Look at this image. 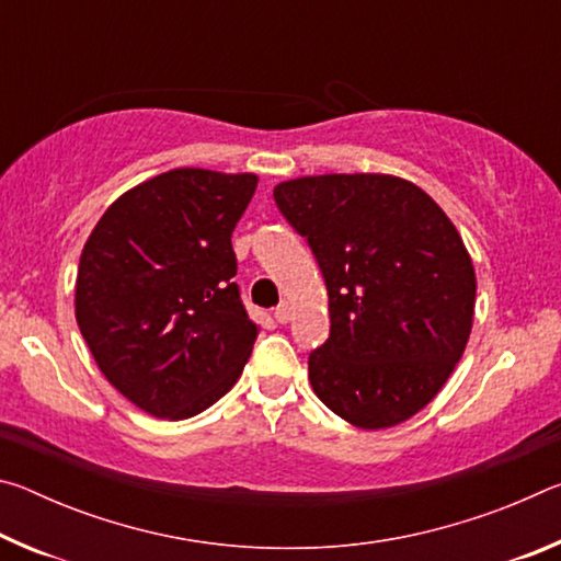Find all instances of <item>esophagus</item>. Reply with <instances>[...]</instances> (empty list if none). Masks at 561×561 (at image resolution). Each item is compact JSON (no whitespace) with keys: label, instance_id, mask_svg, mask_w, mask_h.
Listing matches in <instances>:
<instances>
[{"label":"esophagus","instance_id":"obj_1","mask_svg":"<svg viewBox=\"0 0 561 561\" xmlns=\"http://www.w3.org/2000/svg\"><path fill=\"white\" fill-rule=\"evenodd\" d=\"M274 319H277L279 324H287V321L291 319V307H289V304H279L277 311H274Z\"/></svg>","mask_w":561,"mask_h":561}]
</instances>
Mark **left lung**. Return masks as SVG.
Returning a JSON list of instances; mask_svg holds the SVG:
<instances>
[{
	"label": "left lung",
	"instance_id": "left-lung-1",
	"mask_svg": "<svg viewBox=\"0 0 561 561\" xmlns=\"http://www.w3.org/2000/svg\"><path fill=\"white\" fill-rule=\"evenodd\" d=\"M274 203L314 252L331 334L309 354L319 401L364 431L391 428L448 381L474 317V267L428 193L383 173L284 180Z\"/></svg>",
	"mask_w": 561,
	"mask_h": 561
}]
</instances>
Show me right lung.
<instances>
[{
  "label": "right lung",
  "instance_id": "1",
  "mask_svg": "<svg viewBox=\"0 0 561 561\" xmlns=\"http://www.w3.org/2000/svg\"><path fill=\"white\" fill-rule=\"evenodd\" d=\"M257 175L175 168L113 203L83 244L76 321L101 374L165 421L237 383L260 327L232 282V232Z\"/></svg>",
  "mask_w": 561,
  "mask_h": 561
}]
</instances>
